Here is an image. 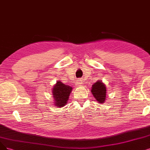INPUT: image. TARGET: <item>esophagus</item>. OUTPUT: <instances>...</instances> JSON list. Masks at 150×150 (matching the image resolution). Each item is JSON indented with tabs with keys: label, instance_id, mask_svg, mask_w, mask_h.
<instances>
[{
	"label": "esophagus",
	"instance_id": "obj_1",
	"mask_svg": "<svg viewBox=\"0 0 150 150\" xmlns=\"http://www.w3.org/2000/svg\"><path fill=\"white\" fill-rule=\"evenodd\" d=\"M82 81L81 79H79L77 81V84H79V85H81V84H82Z\"/></svg>",
	"mask_w": 150,
	"mask_h": 150
}]
</instances>
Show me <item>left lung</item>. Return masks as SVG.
Wrapping results in <instances>:
<instances>
[{
  "label": "left lung",
  "instance_id": "1",
  "mask_svg": "<svg viewBox=\"0 0 150 150\" xmlns=\"http://www.w3.org/2000/svg\"><path fill=\"white\" fill-rule=\"evenodd\" d=\"M91 92L98 103H104L106 98V86L103 84L101 81L99 80L94 83L92 86Z\"/></svg>",
  "mask_w": 150,
  "mask_h": 150
}]
</instances>
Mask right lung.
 I'll return each mask as SVG.
<instances>
[{
    "mask_svg": "<svg viewBox=\"0 0 150 150\" xmlns=\"http://www.w3.org/2000/svg\"><path fill=\"white\" fill-rule=\"evenodd\" d=\"M72 87L58 81L57 84L53 88V98L55 99L56 106L61 108L67 103L70 93L72 91Z\"/></svg>",
    "mask_w": 150,
    "mask_h": 150,
    "instance_id": "1",
    "label": "right lung"
}]
</instances>
